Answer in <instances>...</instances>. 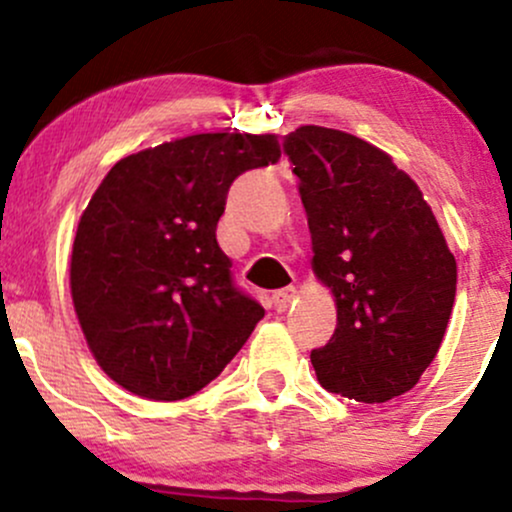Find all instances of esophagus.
Returning <instances> with one entry per match:
<instances>
[{
	"instance_id": "34e87169",
	"label": "esophagus",
	"mask_w": 512,
	"mask_h": 512,
	"mask_svg": "<svg viewBox=\"0 0 512 512\" xmlns=\"http://www.w3.org/2000/svg\"><path fill=\"white\" fill-rule=\"evenodd\" d=\"M293 298H296V289H293V286H286V289L274 291V293H272L274 310H279V313H284V310L291 305Z\"/></svg>"
}]
</instances>
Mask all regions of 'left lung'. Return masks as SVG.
<instances>
[{
  "label": "left lung",
  "mask_w": 512,
  "mask_h": 512,
  "mask_svg": "<svg viewBox=\"0 0 512 512\" xmlns=\"http://www.w3.org/2000/svg\"><path fill=\"white\" fill-rule=\"evenodd\" d=\"M313 238V269L337 298V330L310 361L325 390L380 404L436 358L457 264L416 182L385 151L317 125L284 137Z\"/></svg>",
  "instance_id": "obj_1"
}]
</instances>
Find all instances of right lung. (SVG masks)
I'll use <instances>...</instances> for the list:
<instances>
[{
  "label": "right lung",
  "mask_w": 512,
  "mask_h": 512,
  "mask_svg": "<svg viewBox=\"0 0 512 512\" xmlns=\"http://www.w3.org/2000/svg\"><path fill=\"white\" fill-rule=\"evenodd\" d=\"M281 156L274 134H192L117 161L72 250V298L88 349L117 385L175 402L202 390L248 342L264 308L216 243L245 170Z\"/></svg>",
  "instance_id": "obj_1"
}]
</instances>
